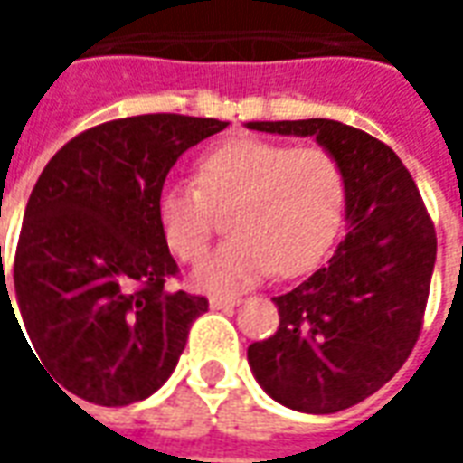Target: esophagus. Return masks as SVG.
<instances>
[{
	"instance_id": "1",
	"label": "esophagus",
	"mask_w": 463,
	"mask_h": 463,
	"mask_svg": "<svg viewBox=\"0 0 463 463\" xmlns=\"http://www.w3.org/2000/svg\"><path fill=\"white\" fill-rule=\"evenodd\" d=\"M241 302L242 298H238V295H213L211 307L213 310H228V307H235Z\"/></svg>"
}]
</instances>
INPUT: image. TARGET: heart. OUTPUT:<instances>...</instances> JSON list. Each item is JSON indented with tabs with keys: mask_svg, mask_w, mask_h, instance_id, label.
Here are the masks:
<instances>
[{
	"mask_svg": "<svg viewBox=\"0 0 463 463\" xmlns=\"http://www.w3.org/2000/svg\"><path fill=\"white\" fill-rule=\"evenodd\" d=\"M340 158L322 146L238 138L205 153L195 185L173 183L161 193L163 238L181 260L195 262L228 213L232 238L195 268L201 290H241L272 270L295 278L330 248L345 208Z\"/></svg>",
	"mask_w": 463,
	"mask_h": 463,
	"instance_id": "heart-1",
	"label": "heart"
}]
</instances>
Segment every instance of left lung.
<instances>
[{
  "label": "left lung",
  "instance_id": "obj_1",
  "mask_svg": "<svg viewBox=\"0 0 463 463\" xmlns=\"http://www.w3.org/2000/svg\"><path fill=\"white\" fill-rule=\"evenodd\" d=\"M315 136L345 171L347 235L327 265L272 298L280 327L248 362L275 402L307 414L359 404L394 377L417 345L437 260V232L414 178L387 143L330 118L250 121Z\"/></svg>",
  "mask_w": 463,
  "mask_h": 463
}]
</instances>
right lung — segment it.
Segmentation results:
<instances>
[{
    "label": "right lung",
    "instance_id": "add662e5",
    "mask_svg": "<svg viewBox=\"0 0 463 463\" xmlns=\"http://www.w3.org/2000/svg\"><path fill=\"white\" fill-rule=\"evenodd\" d=\"M225 126L128 116L79 133L46 163L26 203L12 280L29 337L19 332L66 397L126 407L171 377L208 300L165 290L178 265L158 201L183 153ZM6 282L0 245V315L5 305L14 315Z\"/></svg>",
    "mask_w": 463,
    "mask_h": 463
}]
</instances>
